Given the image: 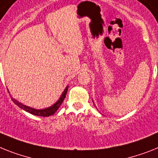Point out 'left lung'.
<instances>
[{
    "mask_svg": "<svg viewBox=\"0 0 158 158\" xmlns=\"http://www.w3.org/2000/svg\"><path fill=\"white\" fill-rule=\"evenodd\" d=\"M95 108H96V107H95Z\"/></svg>",
    "mask_w": 158,
    "mask_h": 158,
    "instance_id": "1",
    "label": "left lung"
}]
</instances>
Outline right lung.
<instances>
[{"instance_id":"right-lung-1","label":"right lung","mask_w":158,"mask_h":158,"mask_svg":"<svg viewBox=\"0 0 158 158\" xmlns=\"http://www.w3.org/2000/svg\"><path fill=\"white\" fill-rule=\"evenodd\" d=\"M67 90H68V86H67L66 88L64 89L63 92L61 95L60 98H59L58 100L56 101V103H54L53 105H51L50 107H48L46 108H43V109H36V108H30L29 106H26L25 104H22L21 102H19L17 99H14L12 97V100L14 102V104H17V105L20 108L23 109L24 111L29 112V113L32 114V115H34V116H52L53 114L55 113V112H57V110L59 109V107L61 106L62 103L64 100L65 97H66V95H67Z\"/></svg>"}]
</instances>
